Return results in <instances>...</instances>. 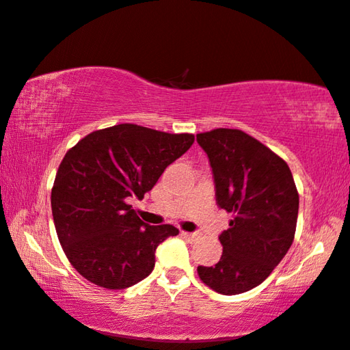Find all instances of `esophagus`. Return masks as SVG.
I'll use <instances>...</instances> for the list:
<instances>
[{
	"mask_svg": "<svg viewBox=\"0 0 350 350\" xmlns=\"http://www.w3.org/2000/svg\"><path fill=\"white\" fill-rule=\"evenodd\" d=\"M180 235L184 237V238H187V240H190V241L196 240V238H198V234H191V232H184V230L180 232Z\"/></svg>",
	"mask_w": 350,
	"mask_h": 350,
	"instance_id": "esophagus-1",
	"label": "esophagus"
}]
</instances>
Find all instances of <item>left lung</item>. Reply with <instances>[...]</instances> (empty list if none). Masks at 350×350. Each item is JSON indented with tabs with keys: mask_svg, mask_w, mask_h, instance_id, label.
<instances>
[{
	"mask_svg": "<svg viewBox=\"0 0 350 350\" xmlns=\"http://www.w3.org/2000/svg\"><path fill=\"white\" fill-rule=\"evenodd\" d=\"M196 140L212 166L216 204L234 215L219 235V262L198 266V274L219 295H240L262 284L293 245L297 188L285 160L246 132L219 127Z\"/></svg>",
	"mask_w": 350,
	"mask_h": 350,
	"instance_id": "1",
	"label": "left lung"
}]
</instances>
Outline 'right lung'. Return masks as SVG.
Segmentation results:
<instances>
[{"instance_id": "1", "label": "right lung", "mask_w": 350, "mask_h": 350, "mask_svg": "<svg viewBox=\"0 0 350 350\" xmlns=\"http://www.w3.org/2000/svg\"><path fill=\"white\" fill-rule=\"evenodd\" d=\"M193 142V134L124 123L92 132L65 154L51 190L53 219L66 258L82 277L124 290L152 273L155 249L179 230L143 223L129 201L152 190Z\"/></svg>"}]
</instances>
